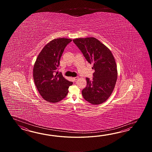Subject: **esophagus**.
Segmentation results:
<instances>
[{"label": "esophagus", "mask_w": 152, "mask_h": 152, "mask_svg": "<svg viewBox=\"0 0 152 152\" xmlns=\"http://www.w3.org/2000/svg\"><path fill=\"white\" fill-rule=\"evenodd\" d=\"M78 78H79V77H74L73 79H74V80L75 81L77 80L78 79Z\"/></svg>", "instance_id": "1"}]
</instances>
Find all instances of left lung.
<instances>
[{
  "label": "left lung",
  "mask_w": 152,
  "mask_h": 152,
  "mask_svg": "<svg viewBox=\"0 0 152 152\" xmlns=\"http://www.w3.org/2000/svg\"><path fill=\"white\" fill-rule=\"evenodd\" d=\"M73 41L95 72L93 79L86 77V87L82 91L85 100L97 105L103 103L112 94L116 83L117 70L110 49L94 37L79 38Z\"/></svg>",
  "instance_id": "1"
}]
</instances>
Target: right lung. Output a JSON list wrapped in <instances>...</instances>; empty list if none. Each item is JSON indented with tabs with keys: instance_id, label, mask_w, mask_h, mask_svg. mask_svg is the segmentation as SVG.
<instances>
[{
	"instance_id": "1",
	"label": "right lung",
	"mask_w": 152,
	"mask_h": 152,
	"mask_svg": "<svg viewBox=\"0 0 152 152\" xmlns=\"http://www.w3.org/2000/svg\"><path fill=\"white\" fill-rule=\"evenodd\" d=\"M71 39L58 38L49 42L36 58L33 77L39 94L45 100L55 103L66 97L72 82L65 79L61 73L57 75L60 60L65 47Z\"/></svg>"
}]
</instances>
